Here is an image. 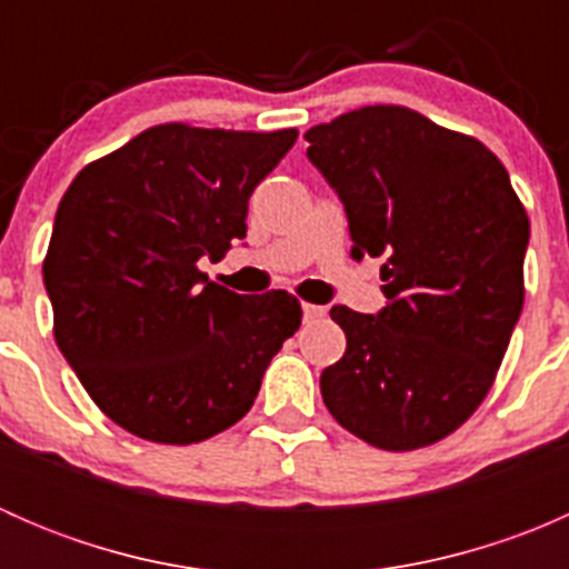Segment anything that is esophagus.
I'll return each instance as SVG.
<instances>
[{
    "label": "esophagus",
    "mask_w": 569,
    "mask_h": 569,
    "mask_svg": "<svg viewBox=\"0 0 569 569\" xmlns=\"http://www.w3.org/2000/svg\"><path fill=\"white\" fill-rule=\"evenodd\" d=\"M325 317H327L325 306H311V302H306V306H302V319H306V321H319Z\"/></svg>",
    "instance_id": "esophagus-1"
}]
</instances>
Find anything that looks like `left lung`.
<instances>
[{
  "label": "left lung",
  "mask_w": 569,
  "mask_h": 569,
  "mask_svg": "<svg viewBox=\"0 0 569 569\" xmlns=\"http://www.w3.org/2000/svg\"><path fill=\"white\" fill-rule=\"evenodd\" d=\"M306 140L352 258L386 256L377 317L332 306L347 352L321 371V399L377 449L438 443L485 401L523 311V203L490 148L416 109L360 107Z\"/></svg>",
  "instance_id": "1"
}]
</instances>
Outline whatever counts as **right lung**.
Segmentation results:
<instances>
[{
    "instance_id": "obj_1",
    "label": "right lung",
    "mask_w": 569,
    "mask_h": 569,
    "mask_svg": "<svg viewBox=\"0 0 569 569\" xmlns=\"http://www.w3.org/2000/svg\"><path fill=\"white\" fill-rule=\"evenodd\" d=\"M295 140L162 123L62 194L43 261L57 347L126 432L189 446L233 427L300 327L286 291L237 295L198 267L244 239L252 189Z\"/></svg>"
}]
</instances>
